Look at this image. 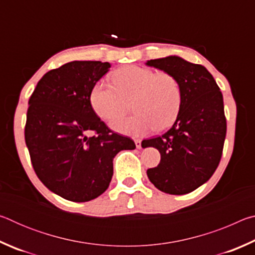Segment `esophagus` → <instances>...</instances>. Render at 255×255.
<instances>
[{"label":"esophagus","instance_id":"34e87169","mask_svg":"<svg viewBox=\"0 0 255 255\" xmlns=\"http://www.w3.org/2000/svg\"><path fill=\"white\" fill-rule=\"evenodd\" d=\"M135 144H136V147L138 149L141 148V140L140 139H135Z\"/></svg>","mask_w":255,"mask_h":255}]
</instances>
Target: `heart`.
<instances>
[{"mask_svg":"<svg viewBox=\"0 0 255 255\" xmlns=\"http://www.w3.org/2000/svg\"><path fill=\"white\" fill-rule=\"evenodd\" d=\"M114 84L101 81L93 86L90 102L99 117L110 120L127 110L133 98L135 111L128 118L111 120L114 130L130 136H143L155 128L164 131L178 118L183 92L179 80L170 73H156L143 66L129 65L112 74Z\"/></svg>","mask_w":255,"mask_h":255,"instance_id":"heart-1","label":"heart"}]
</instances>
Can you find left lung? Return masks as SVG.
Segmentation results:
<instances>
[{"label":"left lung","instance_id":"8db88e82","mask_svg":"<svg viewBox=\"0 0 255 255\" xmlns=\"http://www.w3.org/2000/svg\"><path fill=\"white\" fill-rule=\"evenodd\" d=\"M146 65L174 75L183 92L173 126L141 143L161 154V162L147 170V176L163 192L185 195L207 182L221 161L226 136L223 94L206 67L179 56L150 59Z\"/></svg>","mask_w":255,"mask_h":255}]
</instances>
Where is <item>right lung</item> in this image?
Returning <instances> with one entry per match:
<instances>
[{"instance_id":"right-lung-1","label":"right lung","mask_w":255,"mask_h":255,"mask_svg":"<svg viewBox=\"0 0 255 255\" xmlns=\"http://www.w3.org/2000/svg\"><path fill=\"white\" fill-rule=\"evenodd\" d=\"M108 62L74 60L47 72L29 99L25 144L33 170L50 191L85 202L102 195L114 174V157L133 140L111 131L90 102ZM93 131L96 135L89 137Z\"/></svg>"}]
</instances>
